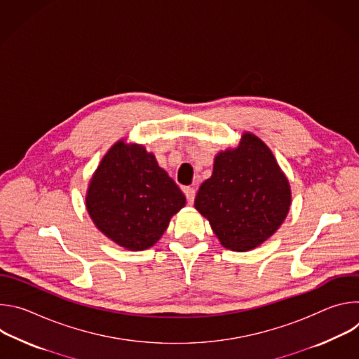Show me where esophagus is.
<instances>
[{
  "label": "esophagus",
  "mask_w": 359,
  "mask_h": 359,
  "mask_svg": "<svg viewBox=\"0 0 359 359\" xmlns=\"http://www.w3.org/2000/svg\"><path fill=\"white\" fill-rule=\"evenodd\" d=\"M184 196L187 198V203L193 204L194 197H196V190L193 187H184Z\"/></svg>",
  "instance_id": "1"
}]
</instances>
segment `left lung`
<instances>
[{"label":"left lung","instance_id":"left-lung-1","mask_svg":"<svg viewBox=\"0 0 359 359\" xmlns=\"http://www.w3.org/2000/svg\"><path fill=\"white\" fill-rule=\"evenodd\" d=\"M290 204L287 177L271 150L251 133H244L236 149L219 153L212 177L194 198V208L233 251L252 250L271 237Z\"/></svg>","mask_w":359,"mask_h":359}]
</instances>
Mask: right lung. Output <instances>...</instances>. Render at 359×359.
<instances>
[{
  "instance_id": "1",
  "label": "right lung",
  "mask_w": 359,
  "mask_h": 359,
  "mask_svg": "<svg viewBox=\"0 0 359 359\" xmlns=\"http://www.w3.org/2000/svg\"><path fill=\"white\" fill-rule=\"evenodd\" d=\"M186 204L177 184L143 146L118 142L102 159L86 194L95 226L128 250L155 244Z\"/></svg>"
}]
</instances>
